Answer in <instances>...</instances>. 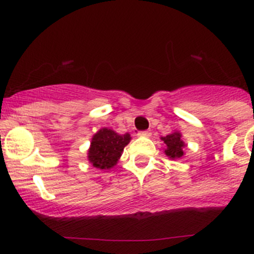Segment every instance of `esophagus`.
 Returning <instances> with one entry per match:
<instances>
[{
	"label": "esophagus",
	"instance_id": "34e87169",
	"mask_svg": "<svg viewBox=\"0 0 254 254\" xmlns=\"http://www.w3.org/2000/svg\"><path fill=\"white\" fill-rule=\"evenodd\" d=\"M139 136H145V137H147V136H150L151 135V132L150 131H139Z\"/></svg>",
	"mask_w": 254,
	"mask_h": 254
}]
</instances>
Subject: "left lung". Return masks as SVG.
Listing matches in <instances>:
<instances>
[{"mask_svg":"<svg viewBox=\"0 0 254 254\" xmlns=\"http://www.w3.org/2000/svg\"><path fill=\"white\" fill-rule=\"evenodd\" d=\"M163 143L166 145L165 153L171 160H179L184 156V147L186 143L183 141V137L179 131H173L172 134H168L167 136L161 137Z\"/></svg>","mask_w":254,"mask_h":254,"instance_id":"left-lung-1","label":"left lung"}]
</instances>
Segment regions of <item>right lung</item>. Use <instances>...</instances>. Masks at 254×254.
I'll list each match as a JSON object with an SVG mask.
<instances>
[{
	"label": "right lung",
	"mask_w": 254,
	"mask_h": 254,
	"mask_svg": "<svg viewBox=\"0 0 254 254\" xmlns=\"http://www.w3.org/2000/svg\"><path fill=\"white\" fill-rule=\"evenodd\" d=\"M130 140L129 132L120 135L108 127H102L92 137L87 158L98 170H111L118 163Z\"/></svg>",
	"instance_id": "obj_1"
}]
</instances>
